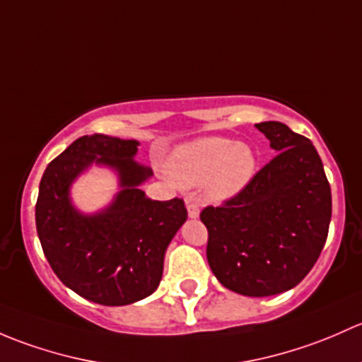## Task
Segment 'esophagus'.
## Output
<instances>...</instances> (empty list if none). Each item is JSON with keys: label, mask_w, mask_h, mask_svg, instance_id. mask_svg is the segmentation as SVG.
<instances>
[{"label": "esophagus", "mask_w": 362, "mask_h": 362, "mask_svg": "<svg viewBox=\"0 0 362 362\" xmlns=\"http://www.w3.org/2000/svg\"><path fill=\"white\" fill-rule=\"evenodd\" d=\"M188 216L192 219H197L200 216V209L197 206L195 202H192V200H188Z\"/></svg>", "instance_id": "obj_1"}]
</instances>
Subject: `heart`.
Segmentation results:
<instances>
[{"instance_id": "heart-1", "label": "heart", "mask_w": 362, "mask_h": 362, "mask_svg": "<svg viewBox=\"0 0 362 362\" xmlns=\"http://www.w3.org/2000/svg\"><path fill=\"white\" fill-rule=\"evenodd\" d=\"M167 170L181 186L204 182L209 202L223 204L251 185L258 170V155L247 143L206 136L180 144L169 156Z\"/></svg>"}]
</instances>
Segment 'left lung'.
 Returning <instances> with one entry per match:
<instances>
[{"instance_id": "1", "label": "left lung", "mask_w": 362, "mask_h": 362, "mask_svg": "<svg viewBox=\"0 0 362 362\" xmlns=\"http://www.w3.org/2000/svg\"><path fill=\"white\" fill-rule=\"evenodd\" d=\"M256 129L274 158L221 207L200 214L207 262L230 291L262 298L300 284L317 262L331 221V188L310 139L281 122Z\"/></svg>"}]
</instances>
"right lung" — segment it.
Listing matches in <instances>:
<instances>
[{"label": "right lung", "mask_w": 362, "mask_h": 362, "mask_svg": "<svg viewBox=\"0 0 362 362\" xmlns=\"http://www.w3.org/2000/svg\"><path fill=\"white\" fill-rule=\"evenodd\" d=\"M139 141L94 134L69 144L40 182L36 230L52 270L71 291L106 307L136 303L156 291L170 240L188 212L181 199H148L153 170L136 162ZM92 165L117 174L119 192L98 213L80 211L72 182Z\"/></svg>", "instance_id": "right-lung-1"}]
</instances>
